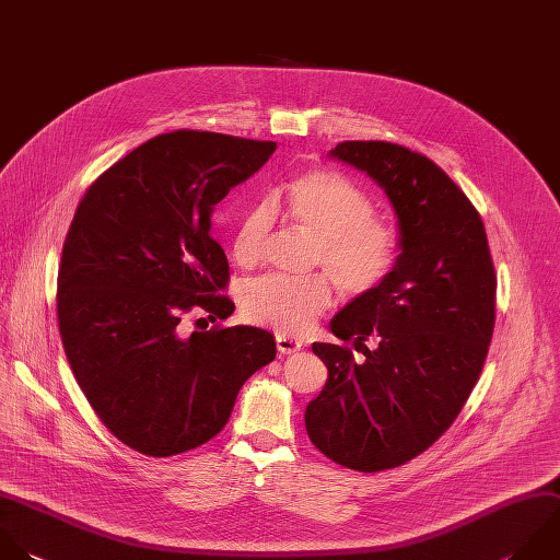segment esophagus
I'll use <instances>...</instances> for the list:
<instances>
[{"instance_id": "esophagus-1", "label": "esophagus", "mask_w": 560, "mask_h": 560, "mask_svg": "<svg viewBox=\"0 0 560 560\" xmlns=\"http://www.w3.org/2000/svg\"><path fill=\"white\" fill-rule=\"evenodd\" d=\"M276 346H278L280 354H293V352H298L302 348L300 341H295V339H291L287 335H276Z\"/></svg>"}]
</instances>
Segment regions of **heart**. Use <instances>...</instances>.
<instances>
[{
    "instance_id": "heart-1",
    "label": "heart",
    "mask_w": 560,
    "mask_h": 560,
    "mask_svg": "<svg viewBox=\"0 0 560 560\" xmlns=\"http://www.w3.org/2000/svg\"><path fill=\"white\" fill-rule=\"evenodd\" d=\"M276 217L315 238L311 267L330 275L346 298L374 293L396 269L400 254L396 223L374 214V199L335 171L298 173L271 201H258L243 212L232 238V254L243 267L265 258ZM330 302L332 284L324 273L265 276L245 289L243 311L254 324L300 337Z\"/></svg>"
}]
</instances>
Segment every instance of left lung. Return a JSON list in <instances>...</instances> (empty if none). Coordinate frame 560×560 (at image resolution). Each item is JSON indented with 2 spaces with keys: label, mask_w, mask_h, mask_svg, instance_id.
Returning a JSON list of instances; mask_svg holds the SVG:
<instances>
[{
  "label": "left lung",
  "mask_w": 560,
  "mask_h": 560,
  "mask_svg": "<svg viewBox=\"0 0 560 560\" xmlns=\"http://www.w3.org/2000/svg\"><path fill=\"white\" fill-rule=\"evenodd\" d=\"M330 155L385 188L402 252L381 289L330 322L365 359L313 343L328 381L304 420L326 457L376 472L427 451L462 411L492 339L497 276L479 212L429 158L381 140L339 142Z\"/></svg>",
  "instance_id": "1"
}]
</instances>
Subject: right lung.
Wrapping results in <instances>:
<instances>
[{"label": "right lung", "instance_id": "right-lung-1", "mask_svg": "<svg viewBox=\"0 0 560 560\" xmlns=\"http://www.w3.org/2000/svg\"><path fill=\"white\" fill-rule=\"evenodd\" d=\"M273 151L276 142L212 131L162 133L107 168L74 212L59 265L61 341L98 418L138 453L206 444L243 383L276 359L262 328L179 335L192 311L210 322L234 313L210 221Z\"/></svg>", "mask_w": 560, "mask_h": 560}]
</instances>
